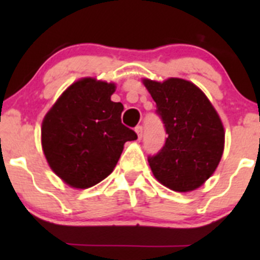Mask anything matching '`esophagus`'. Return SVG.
<instances>
[{"instance_id": "1", "label": "esophagus", "mask_w": 260, "mask_h": 260, "mask_svg": "<svg viewBox=\"0 0 260 260\" xmlns=\"http://www.w3.org/2000/svg\"><path fill=\"white\" fill-rule=\"evenodd\" d=\"M136 133H137V136H138V138H142V135H143V127L142 125H137V127H136Z\"/></svg>"}]
</instances>
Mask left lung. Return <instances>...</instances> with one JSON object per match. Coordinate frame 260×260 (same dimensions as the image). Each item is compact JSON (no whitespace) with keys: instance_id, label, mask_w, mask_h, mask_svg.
<instances>
[{"instance_id":"obj_1","label":"left lung","mask_w":260,"mask_h":260,"mask_svg":"<svg viewBox=\"0 0 260 260\" xmlns=\"http://www.w3.org/2000/svg\"><path fill=\"white\" fill-rule=\"evenodd\" d=\"M143 84L156 102L166 142L148 157L154 177L179 192L200 187L214 174L224 151L221 119L208 96L191 81L170 78Z\"/></svg>"}]
</instances>
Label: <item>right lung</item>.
Here are the masks:
<instances>
[{
  "label": "right lung",
  "instance_id": "obj_1",
  "mask_svg": "<svg viewBox=\"0 0 260 260\" xmlns=\"http://www.w3.org/2000/svg\"><path fill=\"white\" fill-rule=\"evenodd\" d=\"M113 83L84 78L60 95L41 127V145L52 171L75 188L112 174L135 131L122 124L123 104L111 101Z\"/></svg>",
  "mask_w": 260,
  "mask_h": 260
}]
</instances>
